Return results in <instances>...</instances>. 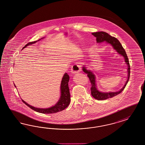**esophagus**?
<instances>
[{"label": "esophagus", "instance_id": "obj_1", "mask_svg": "<svg viewBox=\"0 0 145 145\" xmlns=\"http://www.w3.org/2000/svg\"><path fill=\"white\" fill-rule=\"evenodd\" d=\"M81 71V66L79 64H74L71 68V72L73 73H78Z\"/></svg>", "mask_w": 145, "mask_h": 145}]
</instances>
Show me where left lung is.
I'll return each instance as SVG.
<instances>
[{
    "instance_id": "8db88e82",
    "label": "left lung",
    "mask_w": 145,
    "mask_h": 145,
    "mask_svg": "<svg viewBox=\"0 0 145 145\" xmlns=\"http://www.w3.org/2000/svg\"><path fill=\"white\" fill-rule=\"evenodd\" d=\"M91 34L93 36H94L95 37H96V42L97 43H101L104 41H106V42H107V43L112 45L113 48L118 52V53L124 57L125 62L128 65L127 66H128V69H127L128 78H127V80L126 81L124 86L119 91L110 92V93H102V92H101L100 91L97 90L96 88V84H95V75H94V74L91 71L89 70H86V67H83L82 70L84 71V72L85 73L87 74V76L89 79L90 83L91 85L90 89H91V94L92 95V96L94 98H95V99L97 100H106L108 99L111 98L116 95L120 94V93L124 89V88L130 79V63H129L127 56L126 55V53L125 52V50L123 48V47L122 46L120 41L116 38H115L114 37H112L111 36L109 35L108 33L104 32V31L94 32V33H92Z\"/></svg>"
}]
</instances>
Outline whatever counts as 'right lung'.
Listing matches in <instances>:
<instances>
[{
    "label": "right lung",
    "instance_id": "add662e5",
    "mask_svg": "<svg viewBox=\"0 0 145 145\" xmlns=\"http://www.w3.org/2000/svg\"><path fill=\"white\" fill-rule=\"evenodd\" d=\"M36 41L34 42H30L28 43L26 45L22 48L24 49L27 45H31L32 44H34L36 43ZM70 76L67 73H65L63 76V78L61 80V85H60V91H61V96H60V100L57 102V103L56 105L51 107L50 108L48 109H40V108H36L35 107H33L31 105H29L25 102L24 100H22V102L25 104V105L29 106L30 109L34 110L36 112L42 113V114H54L56 113L57 112L61 111L62 110H64L65 108H66L69 105H70V101H71V97H70V90L69 87V81Z\"/></svg>",
    "mask_w": 145,
    "mask_h": 145
}]
</instances>
